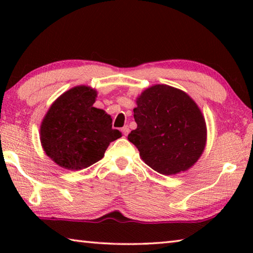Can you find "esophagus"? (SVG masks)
I'll use <instances>...</instances> for the list:
<instances>
[{
  "instance_id": "1",
  "label": "esophagus",
  "mask_w": 253,
  "mask_h": 253,
  "mask_svg": "<svg viewBox=\"0 0 253 253\" xmlns=\"http://www.w3.org/2000/svg\"><path fill=\"white\" fill-rule=\"evenodd\" d=\"M122 131H123L124 135L127 136L128 132H129V127H128V126H124V127L122 128Z\"/></svg>"
}]
</instances>
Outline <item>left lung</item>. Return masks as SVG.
<instances>
[{
	"mask_svg": "<svg viewBox=\"0 0 253 253\" xmlns=\"http://www.w3.org/2000/svg\"><path fill=\"white\" fill-rule=\"evenodd\" d=\"M137 128L128 140L146 164L163 175L191 169L203 154L207 124L202 111L181 89L154 84L136 98Z\"/></svg>",
	"mask_w": 253,
	"mask_h": 253,
	"instance_id": "obj_1",
	"label": "left lung"
}]
</instances>
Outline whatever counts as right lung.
I'll list each match as a JSON object with an SVG mask.
<instances>
[{
    "instance_id": "right-lung-1",
    "label": "right lung",
    "mask_w": 253,
    "mask_h": 253,
    "mask_svg": "<svg viewBox=\"0 0 253 253\" xmlns=\"http://www.w3.org/2000/svg\"><path fill=\"white\" fill-rule=\"evenodd\" d=\"M97 90L77 85L63 92L46 111L40 126L43 151L55 164L79 170L100 161L109 144L122 137L111 128L110 115L93 107Z\"/></svg>"
}]
</instances>
